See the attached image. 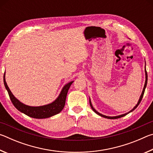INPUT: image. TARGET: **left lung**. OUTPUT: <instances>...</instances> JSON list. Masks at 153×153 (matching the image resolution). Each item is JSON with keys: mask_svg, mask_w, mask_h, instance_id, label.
<instances>
[{"mask_svg": "<svg viewBox=\"0 0 153 153\" xmlns=\"http://www.w3.org/2000/svg\"><path fill=\"white\" fill-rule=\"evenodd\" d=\"M145 72H146V81H145V84H144V86L143 91H142V94H141V96H140V99H139V101H138V104H137V105L135 106V107H134V108H133L132 110L129 111V113L131 112V111H133L134 109H135V108H136L137 107H138V105L140 104V103L141 100H142V97H143V96H144V91H145V88H146V85H147V79H148V75H147V72H146V67H145ZM90 107H91V108H92V109L93 110V111H94V112H95V113H97V114H98V115H100V116H101V117H105V118H107V119H111V120H115V119H118V118L122 117H123V116H125V115H127V114H128V113H126V114H123V115H121L116 116V117H108V116L103 115H102V114H100V113H99L98 112H97V111H96L94 108H93L92 105V104H91V102H90Z\"/></svg>", "mask_w": 153, "mask_h": 153, "instance_id": "8db88e82", "label": "left lung"}]
</instances>
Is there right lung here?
Wrapping results in <instances>:
<instances>
[{
  "instance_id": "obj_1",
  "label": "right lung",
  "mask_w": 153,
  "mask_h": 153,
  "mask_svg": "<svg viewBox=\"0 0 153 153\" xmlns=\"http://www.w3.org/2000/svg\"><path fill=\"white\" fill-rule=\"evenodd\" d=\"M3 79L4 86L9 93L10 99H11L15 107L29 117L36 119L48 118L60 113L64 108L67 92H68L69 88H70L71 84L73 83V82H71L66 84L62 90L57 99L53 103H51V104L47 105L41 106V107H30V106H27L19 102L13 95L11 90H9L8 86H7L6 81H5V74H4Z\"/></svg>"
}]
</instances>
